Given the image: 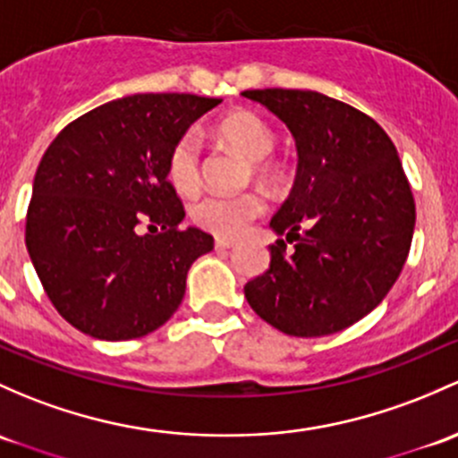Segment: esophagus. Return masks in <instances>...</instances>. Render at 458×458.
<instances>
[{"instance_id": "34e87169", "label": "esophagus", "mask_w": 458, "mask_h": 458, "mask_svg": "<svg viewBox=\"0 0 458 458\" xmlns=\"http://www.w3.org/2000/svg\"><path fill=\"white\" fill-rule=\"evenodd\" d=\"M215 248L216 250H230V248H234V242H230V239H216Z\"/></svg>"}]
</instances>
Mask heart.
Listing matches in <instances>:
<instances>
[{"label": "heart", "mask_w": 458, "mask_h": 458, "mask_svg": "<svg viewBox=\"0 0 458 458\" xmlns=\"http://www.w3.org/2000/svg\"><path fill=\"white\" fill-rule=\"evenodd\" d=\"M221 140L252 160V171L261 177H272L274 166L266 157L274 151V133L261 115L252 112H234L225 115L216 127ZM168 182L182 195H191L199 189L201 180V144L195 131H186L177 138L166 157ZM266 210V197L257 191L242 195H206L191 208V219L199 228L224 239H234L243 233L250 221Z\"/></svg>", "instance_id": "heart-1"}]
</instances>
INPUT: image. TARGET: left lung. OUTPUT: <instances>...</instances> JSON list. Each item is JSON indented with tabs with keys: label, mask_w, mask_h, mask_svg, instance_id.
I'll use <instances>...</instances> for the list:
<instances>
[{
	"label": "left lung",
	"mask_w": 458,
	"mask_h": 458,
	"mask_svg": "<svg viewBox=\"0 0 458 458\" xmlns=\"http://www.w3.org/2000/svg\"><path fill=\"white\" fill-rule=\"evenodd\" d=\"M243 96L287 124L298 151L293 189L269 221L285 239L245 298L287 335L343 331L384 301L411 250L415 199L397 148L370 115L318 91Z\"/></svg>",
	"instance_id": "obj_1"
}]
</instances>
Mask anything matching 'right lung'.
<instances>
[{"label": "right lung", "mask_w": 458, "mask_h": 458, "mask_svg": "<svg viewBox=\"0 0 458 458\" xmlns=\"http://www.w3.org/2000/svg\"><path fill=\"white\" fill-rule=\"evenodd\" d=\"M219 103L195 94L124 96L67 124L43 153L26 248L72 327L115 343L142 338L175 314L186 274L215 242L199 228H180L184 206L166 157Z\"/></svg>", "instance_id": "1"}]
</instances>
